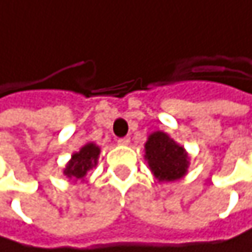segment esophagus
Returning <instances> with one entry per match:
<instances>
[{
	"label": "esophagus",
	"instance_id": "1",
	"mask_svg": "<svg viewBox=\"0 0 252 252\" xmlns=\"http://www.w3.org/2000/svg\"><path fill=\"white\" fill-rule=\"evenodd\" d=\"M130 143V137H121V139H118V145H121V146H127Z\"/></svg>",
	"mask_w": 252,
	"mask_h": 252
}]
</instances>
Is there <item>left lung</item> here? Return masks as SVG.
Segmentation results:
<instances>
[{
  "mask_svg": "<svg viewBox=\"0 0 252 252\" xmlns=\"http://www.w3.org/2000/svg\"><path fill=\"white\" fill-rule=\"evenodd\" d=\"M145 159L152 174L159 182H174L186 176L189 155L185 148L176 143L167 133H152L145 145Z\"/></svg>",
  "mask_w": 252,
  "mask_h": 252,
  "instance_id": "obj_1",
  "label": "left lung"
}]
</instances>
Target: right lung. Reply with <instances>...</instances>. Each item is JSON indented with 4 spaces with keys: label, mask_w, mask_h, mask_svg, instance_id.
<instances>
[{
    "label": "right lung",
    "mask_w": 252,
    "mask_h": 252,
    "mask_svg": "<svg viewBox=\"0 0 252 252\" xmlns=\"http://www.w3.org/2000/svg\"><path fill=\"white\" fill-rule=\"evenodd\" d=\"M100 155V148L94 143H87L84 145L79 152L73 154L70 161L66 164L63 174L67 179H72L73 182L76 180H84L87 173L97 165V159Z\"/></svg>",
    "instance_id": "right-lung-1"
}]
</instances>
